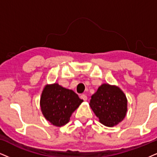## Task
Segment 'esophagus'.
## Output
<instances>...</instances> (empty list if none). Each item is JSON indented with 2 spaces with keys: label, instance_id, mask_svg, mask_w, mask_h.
I'll return each instance as SVG.
<instances>
[{
  "label": "esophagus",
  "instance_id": "34e87169",
  "mask_svg": "<svg viewBox=\"0 0 157 157\" xmlns=\"http://www.w3.org/2000/svg\"><path fill=\"white\" fill-rule=\"evenodd\" d=\"M80 98H81V99H82L83 100H84V101H86V100H87V97H86V94H81Z\"/></svg>",
  "mask_w": 157,
  "mask_h": 157
}]
</instances>
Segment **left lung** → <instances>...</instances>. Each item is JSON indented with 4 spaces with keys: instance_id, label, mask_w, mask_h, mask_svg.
Masks as SVG:
<instances>
[{
    "instance_id": "8db88e82",
    "label": "left lung",
    "mask_w": 157,
    "mask_h": 157,
    "mask_svg": "<svg viewBox=\"0 0 157 157\" xmlns=\"http://www.w3.org/2000/svg\"><path fill=\"white\" fill-rule=\"evenodd\" d=\"M90 105L100 121L107 127L121 122L127 111L125 94L119 87L102 84L91 97Z\"/></svg>"
}]
</instances>
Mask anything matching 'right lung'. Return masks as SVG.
Wrapping results in <instances>:
<instances>
[{"label": "right lung", "mask_w": 157, "mask_h": 157, "mask_svg": "<svg viewBox=\"0 0 157 157\" xmlns=\"http://www.w3.org/2000/svg\"><path fill=\"white\" fill-rule=\"evenodd\" d=\"M83 102L73 90L58 84L46 85L40 98V108L46 120L57 127L69 121L73 111Z\"/></svg>", "instance_id": "right-lung-1"}]
</instances>
